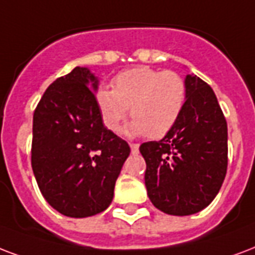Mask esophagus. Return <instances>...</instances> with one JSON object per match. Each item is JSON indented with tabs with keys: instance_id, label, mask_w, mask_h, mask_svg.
<instances>
[{
	"instance_id": "esophagus-1",
	"label": "esophagus",
	"mask_w": 255,
	"mask_h": 255,
	"mask_svg": "<svg viewBox=\"0 0 255 255\" xmlns=\"http://www.w3.org/2000/svg\"><path fill=\"white\" fill-rule=\"evenodd\" d=\"M129 147H131V152L132 153L139 152V144H136V143H129Z\"/></svg>"
}]
</instances>
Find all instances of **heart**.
Listing matches in <instances>:
<instances>
[{"label":"heart","mask_w":255,"mask_h":255,"mask_svg":"<svg viewBox=\"0 0 255 255\" xmlns=\"http://www.w3.org/2000/svg\"><path fill=\"white\" fill-rule=\"evenodd\" d=\"M114 91L100 88L96 104L103 124L118 132L127 119L128 108L133 122L131 135L162 137L179 122L187 100V85L179 73L149 67L124 71L112 81Z\"/></svg>","instance_id":"b5f03b06"}]
</instances>
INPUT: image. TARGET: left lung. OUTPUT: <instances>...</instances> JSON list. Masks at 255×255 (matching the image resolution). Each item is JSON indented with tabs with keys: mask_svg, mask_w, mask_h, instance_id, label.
<instances>
[{
	"mask_svg": "<svg viewBox=\"0 0 255 255\" xmlns=\"http://www.w3.org/2000/svg\"><path fill=\"white\" fill-rule=\"evenodd\" d=\"M187 100L162 140L140 145L149 201L170 215H191L213 202L227 171V123L217 96L198 76H186Z\"/></svg>",
	"mask_w": 255,
	"mask_h": 255,
	"instance_id": "8db88e82",
	"label": "left lung"
}]
</instances>
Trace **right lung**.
Segmentation results:
<instances>
[{
	"label": "right lung",
	"mask_w": 255,
	"mask_h": 255,
	"mask_svg": "<svg viewBox=\"0 0 255 255\" xmlns=\"http://www.w3.org/2000/svg\"><path fill=\"white\" fill-rule=\"evenodd\" d=\"M97 79L76 67L46 88L33 114L32 168L54 210L71 218L102 213L131 152L107 129L96 104Z\"/></svg>",
	"instance_id": "1"
}]
</instances>
